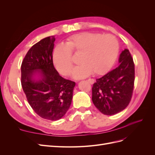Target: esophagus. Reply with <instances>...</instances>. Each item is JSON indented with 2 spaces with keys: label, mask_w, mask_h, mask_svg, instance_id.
Wrapping results in <instances>:
<instances>
[{
  "label": "esophagus",
  "mask_w": 155,
  "mask_h": 155,
  "mask_svg": "<svg viewBox=\"0 0 155 155\" xmlns=\"http://www.w3.org/2000/svg\"><path fill=\"white\" fill-rule=\"evenodd\" d=\"M88 81L90 83H91V84H92L94 83V80H93V79H88Z\"/></svg>",
  "instance_id": "34e87169"
}]
</instances>
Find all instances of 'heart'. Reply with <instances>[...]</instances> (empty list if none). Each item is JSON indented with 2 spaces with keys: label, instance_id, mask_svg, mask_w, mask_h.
Masks as SVG:
<instances>
[{
  "label": "heart",
  "instance_id": "heart-1",
  "mask_svg": "<svg viewBox=\"0 0 155 155\" xmlns=\"http://www.w3.org/2000/svg\"><path fill=\"white\" fill-rule=\"evenodd\" d=\"M118 51V42L114 35L83 32L70 37L64 44L56 46L51 61L59 74L68 76L73 68L72 53L80 54L81 64L74 69L72 76L75 79H82L92 72L96 76L107 72L114 63Z\"/></svg>",
  "mask_w": 155,
  "mask_h": 155
}]
</instances>
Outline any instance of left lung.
<instances>
[{
	"mask_svg": "<svg viewBox=\"0 0 155 155\" xmlns=\"http://www.w3.org/2000/svg\"><path fill=\"white\" fill-rule=\"evenodd\" d=\"M119 65L104 76L96 79L92 88V100L101 113L114 115L128 106L133 95L134 64L129 50L120 55Z\"/></svg>",
	"mask_w": 155,
	"mask_h": 155,
	"instance_id": "1",
	"label": "left lung"
}]
</instances>
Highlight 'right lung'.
Here are the masks:
<instances>
[{
  "label": "right lung",
  "mask_w": 155,
  "mask_h": 155,
  "mask_svg": "<svg viewBox=\"0 0 155 155\" xmlns=\"http://www.w3.org/2000/svg\"><path fill=\"white\" fill-rule=\"evenodd\" d=\"M55 38L46 37L31 46L21 64V85L30 105L41 118L55 121L70 108L76 83L64 79L51 56Z\"/></svg>",
  "instance_id": "right-lung-1"
}]
</instances>
